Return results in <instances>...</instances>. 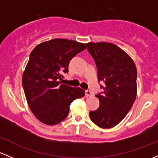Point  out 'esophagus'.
<instances>
[{"instance_id":"34e87169","label":"esophagus","mask_w":158,"mask_h":158,"mask_svg":"<svg viewBox=\"0 0 158 158\" xmlns=\"http://www.w3.org/2000/svg\"><path fill=\"white\" fill-rule=\"evenodd\" d=\"M85 95H86V97H91L92 95V93L91 92V91L86 90L85 91Z\"/></svg>"}]
</instances>
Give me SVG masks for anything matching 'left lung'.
I'll list each match as a JSON object with an SVG mask.
<instances>
[{"instance_id": "8db88e82", "label": "left lung", "mask_w": 158, "mask_h": 158, "mask_svg": "<svg viewBox=\"0 0 158 158\" xmlns=\"http://www.w3.org/2000/svg\"><path fill=\"white\" fill-rule=\"evenodd\" d=\"M87 49L96 64L103 92L96 95L100 106L89 112L93 123L102 128L117 125L130 111L137 95V69L132 59L111 43L89 42Z\"/></svg>"}]
</instances>
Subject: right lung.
I'll list each match as a JSON object with an SVG mask.
<instances>
[{"instance_id": "1", "label": "right lung", "mask_w": 158, "mask_h": 158, "mask_svg": "<svg viewBox=\"0 0 158 158\" xmlns=\"http://www.w3.org/2000/svg\"><path fill=\"white\" fill-rule=\"evenodd\" d=\"M86 49L85 44L66 39H53L38 44L30 52L22 78L27 102L35 117L44 124L63 122L69 106L85 95L80 88L61 84L72 58Z\"/></svg>"}]
</instances>
